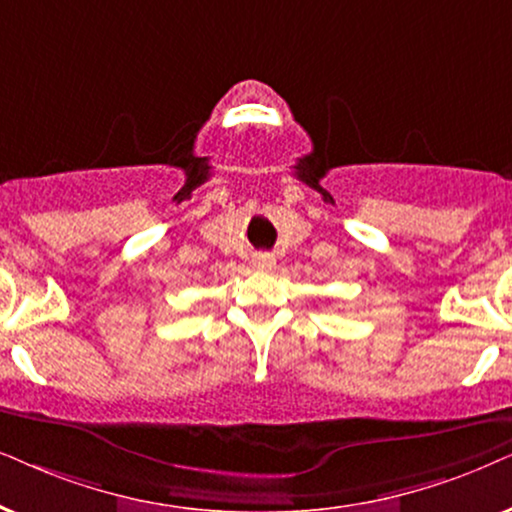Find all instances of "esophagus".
<instances>
[{
	"mask_svg": "<svg viewBox=\"0 0 512 512\" xmlns=\"http://www.w3.org/2000/svg\"><path fill=\"white\" fill-rule=\"evenodd\" d=\"M274 262H276L274 255H269V252H260V255L252 257V267L260 269V271L271 269V267H274Z\"/></svg>",
	"mask_w": 512,
	"mask_h": 512,
	"instance_id": "obj_1",
	"label": "esophagus"
}]
</instances>
